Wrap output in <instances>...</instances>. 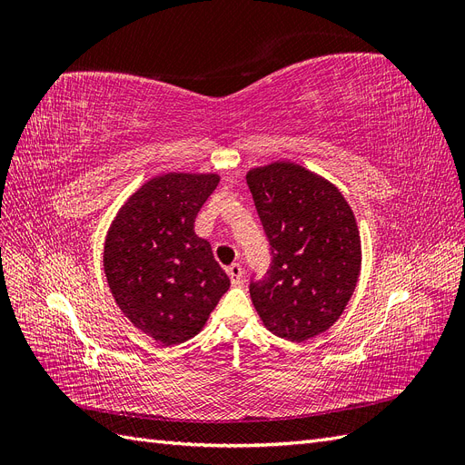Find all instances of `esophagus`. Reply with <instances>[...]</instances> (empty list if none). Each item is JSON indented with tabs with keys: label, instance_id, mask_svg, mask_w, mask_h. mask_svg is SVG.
<instances>
[{
	"label": "esophagus",
	"instance_id": "1",
	"mask_svg": "<svg viewBox=\"0 0 465 465\" xmlns=\"http://www.w3.org/2000/svg\"><path fill=\"white\" fill-rule=\"evenodd\" d=\"M229 277H231V283L232 285H241L242 283V267L238 263H232L229 270H227Z\"/></svg>",
	"mask_w": 465,
	"mask_h": 465
}]
</instances>
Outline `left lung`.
<instances>
[{"mask_svg":"<svg viewBox=\"0 0 465 465\" xmlns=\"http://www.w3.org/2000/svg\"><path fill=\"white\" fill-rule=\"evenodd\" d=\"M272 244V267L252 283L263 326L292 343L330 330L353 294L362 262L353 209L333 182L292 161L246 173Z\"/></svg>","mask_w":465,"mask_h":465,"instance_id":"8db88e82","label":"left lung"}]
</instances>
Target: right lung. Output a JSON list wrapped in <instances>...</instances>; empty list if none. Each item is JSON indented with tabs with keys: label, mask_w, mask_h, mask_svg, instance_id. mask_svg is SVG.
I'll return each mask as SVG.
<instances>
[{
	"label": "right lung",
	"mask_w": 465,
	"mask_h": 465,
	"mask_svg": "<svg viewBox=\"0 0 465 465\" xmlns=\"http://www.w3.org/2000/svg\"><path fill=\"white\" fill-rule=\"evenodd\" d=\"M217 173H161L122 203L104 238V275L134 328L154 343L178 345L198 335L231 287L193 231Z\"/></svg>",
	"instance_id": "1"
}]
</instances>
